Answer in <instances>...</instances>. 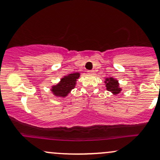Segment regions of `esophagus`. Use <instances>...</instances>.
I'll list each match as a JSON object with an SVG mask.
<instances>
[{
    "instance_id": "esophagus-1",
    "label": "esophagus",
    "mask_w": 160,
    "mask_h": 160,
    "mask_svg": "<svg viewBox=\"0 0 160 160\" xmlns=\"http://www.w3.org/2000/svg\"><path fill=\"white\" fill-rule=\"evenodd\" d=\"M87 72H88V74H93V73H94V71H93V70H88V71H87Z\"/></svg>"
}]
</instances>
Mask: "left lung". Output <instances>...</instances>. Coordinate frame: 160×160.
I'll return each instance as SVG.
<instances>
[{
  "instance_id": "1",
  "label": "left lung",
  "mask_w": 160,
  "mask_h": 160,
  "mask_svg": "<svg viewBox=\"0 0 160 160\" xmlns=\"http://www.w3.org/2000/svg\"><path fill=\"white\" fill-rule=\"evenodd\" d=\"M107 90L109 92H112L114 94H117L120 92L121 89L119 88V83L117 80H115L114 78L106 79V82Z\"/></svg>"
}]
</instances>
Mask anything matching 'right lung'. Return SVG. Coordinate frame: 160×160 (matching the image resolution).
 I'll list each match as a JSON object with an SVG mask.
<instances>
[{
	"label": "right lung",
	"mask_w": 160,
	"mask_h": 160,
	"mask_svg": "<svg viewBox=\"0 0 160 160\" xmlns=\"http://www.w3.org/2000/svg\"><path fill=\"white\" fill-rule=\"evenodd\" d=\"M79 77H80V74L74 73L65 77L64 78H62L60 83H58L55 86L52 87V92L56 96H66L70 92V91L74 88L76 81Z\"/></svg>",
	"instance_id": "1"
}]
</instances>
